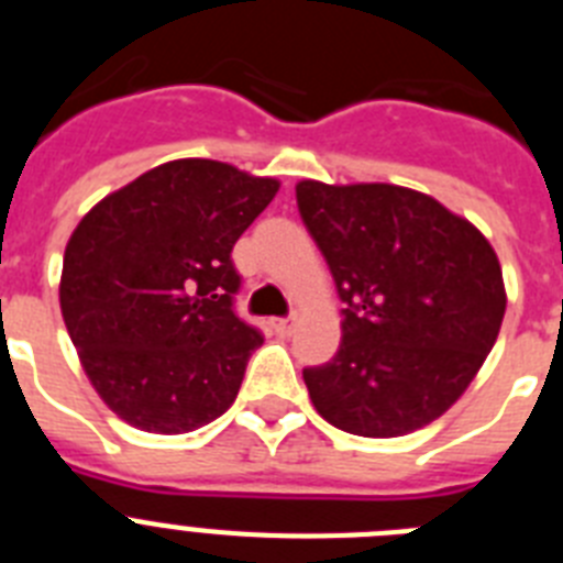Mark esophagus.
<instances>
[{"mask_svg": "<svg viewBox=\"0 0 563 563\" xmlns=\"http://www.w3.org/2000/svg\"><path fill=\"white\" fill-rule=\"evenodd\" d=\"M271 327L278 332V335H290L292 327H296V318H292V316H287V318H273Z\"/></svg>", "mask_w": 563, "mask_h": 563, "instance_id": "obj_1", "label": "esophagus"}]
</instances>
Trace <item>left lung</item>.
Returning a JSON list of instances; mask_svg holds the SVG:
<instances>
[{"mask_svg":"<svg viewBox=\"0 0 563 563\" xmlns=\"http://www.w3.org/2000/svg\"><path fill=\"white\" fill-rule=\"evenodd\" d=\"M296 200L343 301L335 357L305 369L312 406L357 437L429 426L499 335L507 298L494 247L411 188L305 180Z\"/></svg>","mask_w":563,"mask_h":563,"instance_id":"1","label":"left lung"}]
</instances>
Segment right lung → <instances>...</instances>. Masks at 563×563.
Segmentation results:
<instances>
[{
	"label": "right lung",
	"instance_id": "right-lung-1",
	"mask_svg": "<svg viewBox=\"0 0 563 563\" xmlns=\"http://www.w3.org/2000/svg\"><path fill=\"white\" fill-rule=\"evenodd\" d=\"M276 191L228 163L174 161L78 222L62 316L96 391L129 426L186 434L236 400L265 338L236 316L231 253Z\"/></svg>",
	"mask_w": 563,
	"mask_h": 563
}]
</instances>
